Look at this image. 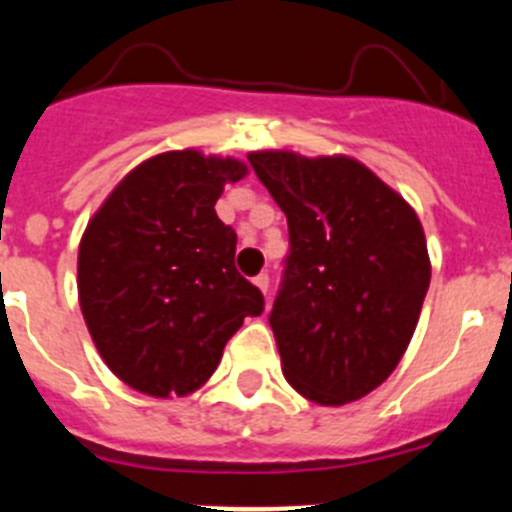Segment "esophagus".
I'll list each match as a JSON object with an SVG mask.
<instances>
[{
  "label": "esophagus",
  "instance_id": "obj_1",
  "mask_svg": "<svg viewBox=\"0 0 512 512\" xmlns=\"http://www.w3.org/2000/svg\"><path fill=\"white\" fill-rule=\"evenodd\" d=\"M253 284L261 289L266 295V289H269V274H259V277H253Z\"/></svg>",
  "mask_w": 512,
  "mask_h": 512
}]
</instances>
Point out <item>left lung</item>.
<instances>
[{
	"label": "left lung",
	"mask_w": 512,
	"mask_h": 512,
	"mask_svg": "<svg viewBox=\"0 0 512 512\" xmlns=\"http://www.w3.org/2000/svg\"><path fill=\"white\" fill-rule=\"evenodd\" d=\"M289 225L284 284L269 315L282 372L305 400L341 408L395 372L431 284L413 207L351 156L251 151Z\"/></svg>",
	"instance_id": "8db88e82"
}]
</instances>
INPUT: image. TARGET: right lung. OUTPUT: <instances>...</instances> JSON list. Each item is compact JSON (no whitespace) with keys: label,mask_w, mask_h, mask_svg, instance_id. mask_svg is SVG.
<instances>
[{"label":"right lung","mask_w":512,"mask_h":512,"mask_svg":"<svg viewBox=\"0 0 512 512\" xmlns=\"http://www.w3.org/2000/svg\"><path fill=\"white\" fill-rule=\"evenodd\" d=\"M248 166L197 148L146 158L89 217L76 261L84 323L110 372L158 400L192 395L264 297L235 271L215 212Z\"/></svg>","instance_id":"add662e5"}]
</instances>
